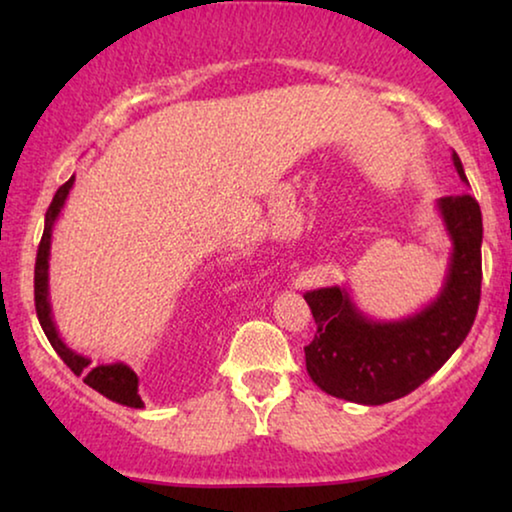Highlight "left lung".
I'll return each mask as SVG.
<instances>
[{"label":"left lung","instance_id":"8db88e82","mask_svg":"<svg viewBox=\"0 0 512 512\" xmlns=\"http://www.w3.org/2000/svg\"><path fill=\"white\" fill-rule=\"evenodd\" d=\"M452 163L468 186L457 153ZM438 212L452 254L443 289L424 310L398 321H373L345 286L305 293L317 324L305 366L321 391L361 405L396 401L429 380L466 340L480 305L482 214L468 193L440 198Z\"/></svg>","mask_w":512,"mask_h":512}]
</instances>
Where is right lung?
Segmentation results:
<instances>
[{"label":"right lung","instance_id":"obj_1","mask_svg":"<svg viewBox=\"0 0 512 512\" xmlns=\"http://www.w3.org/2000/svg\"><path fill=\"white\" fill-rule=\"evenodd\" d=\"M74 186V177L65 181L58 188V193L53 195L51 207L46 212L44 223V235H41L39 249H37V265H34V307H37L39 324L44 328L48 342H51L55 352L62 361L67 363V368L74 375H83V382L95 391H100L102 396H107L109 401L128 405V408H144L142 396H139V380L137 373L125 363H100V366H90V359L76 354L74 349H69L55 328L53 314H51V300H48V258H51V235L53 226L58 221V216L65 207V200L69 191Z\"/></svg>","mask_w":512,"mask_h":512}]
</instances>
